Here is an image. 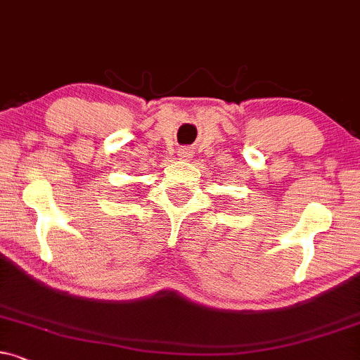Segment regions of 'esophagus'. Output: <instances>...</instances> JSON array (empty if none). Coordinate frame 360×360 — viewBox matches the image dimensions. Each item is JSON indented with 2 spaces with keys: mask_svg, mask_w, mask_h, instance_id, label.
<instances>
[{
  "mask_svg": "<svg viewBox=\"0 0 360 360\" xmlns=\"http://www.w3.org/2000/svg\"><path fill=\"white\" fill-rule=\"evenodd\" d=\"M176 155H179L180 158H190L193 155V152L190 148H187V146H184V148H180L179 152H176Z\"/></svg>",
  "mask_w": 360,
  "mask_h": 360,
  "instance_id": "1",
  "label": "esophagus"
}]
</instances>
